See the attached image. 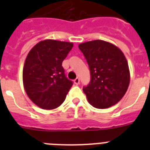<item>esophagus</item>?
Masks as SVG:
<instances>
[{
    "mask_svg": "<svg viewBox=\"0 0 150 150\" xmlns=\"http://www.w3.org/2000/svg\"><path fill=\"white\" fill-rule=\"evenodd\" d=\"M74 83H75V84H76V85H79V79L78 77L76 78V79H75L74 80Z\"/></svg>",
    "mask_w": 150,
    "mask_h": 150,
    "instance_id": "esophagus-1",
    "label": "esophagus"
}]
</instances>
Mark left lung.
<instances>
[{"label":"left lung","mask_w":150,"mask_h":150,"mask_svg":"<svg viewBox=\"0 0 150 150\" xmlns=\"http://www.w3.org/2000/svg\"><path fill=\"white\" fill-rule=\"evenodd\" d=\"M88 62L91 81L83 90L91 105L105 109L124 96L130 83L128 62L122 50L100 40L79 45Z\"/></svg>","instance_id":"1"}]
</instances>
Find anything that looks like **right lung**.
Listing matches in <instances>:
<instances>
[{
	"instance_id": "obj_1",
	"label": "right lung",
	"mask_w": 150,
	"mask_h": 150,
	"mask_svg": "<svg viewBox=\"0 0 150 150\" xmlns=\"http://www.w3.org/2000/svg\"><path fill=\"white\" fill-rule=\"evenodd\" d=\"M73 46L69 42L45 40L37 43L26 57L24 88L31 101L42 109L59 107L72 86L62 64Z\"/></svg>"
}]
</instances>
